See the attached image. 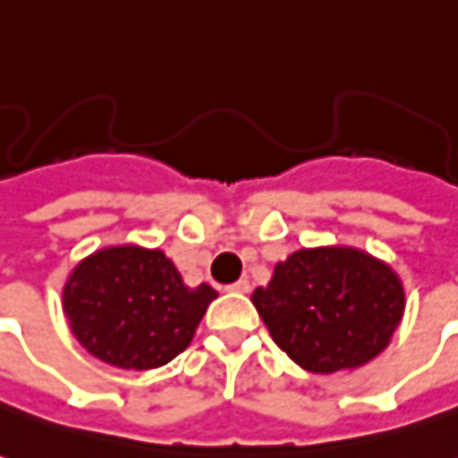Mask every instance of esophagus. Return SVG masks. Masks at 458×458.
<instances>
[{"label": "esophagus", "mask_w": 458, "mask_h": 458, "mask_svg": "<svg viewBox=\"0 0 458 458\" xmlns=\"http://www.w3.org/2000/svg\"><path fill=\"white\" fill-rule=\"evenodd\" d=\"M230 293H238V295H245V293H250V283L248 280H238V283H233L228 287Z\"/></svg>", "instance_id": "34e87169"}]
</instances>
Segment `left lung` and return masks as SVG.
<instances>
[{"label": "left lung", "mask_w": 458, "mask_h": 458, "mask_svg": "<svg viewBox=\"0 0 458 458\" xmlns=\"http://www.w3.org/2000/svg\"><path fill=\"white\" fill-rule=\"evenodd\" d=\"M250 300L275 344L315 374L372 362L404 315L394 267L352 245L295 250Z\"/></svg>", "instance_id": "8db88e82"}]
</instances>
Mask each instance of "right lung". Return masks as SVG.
<instances>
[{"mask_svg":"<svg viewBox=\"0 0 458 458\" xmlns=\"http://www.w3.org/2000/svg\"><path fill=\"white\" fill-rule=\"evenodd\" d=\"M216 297L206 283L188 287L158 248L123 242L76 262L62 307L73 337L96 360L118 369H156L191 344Z\"/></svg>","mask_w":458,"mask_h":458,"instance_id":"right-lung-1","label":"right lung"}]
</instances>
